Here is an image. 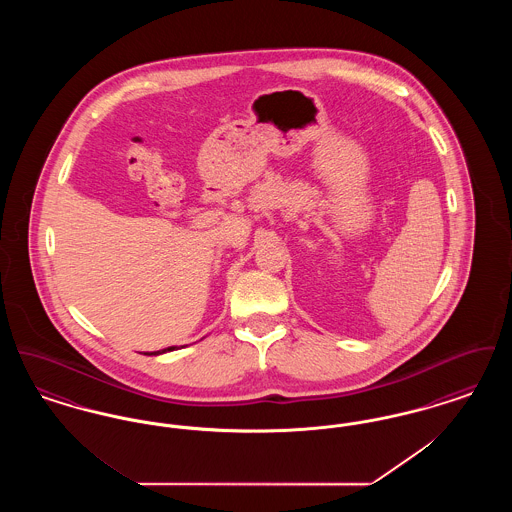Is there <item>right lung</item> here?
<instances>
[{
	"mask_svg": "<svg viewBox=\"0 0 512 512\" xmlns=\"http://www.w3.org/2000/svg\"><path fill=\"white\" fill-rule=\"evenodd\" d=\"M182 347V345H180ZM180 347H176V345H171V347H167V349H161V351H151V353H144V355H163V353H169V351H174V349H180Z\"/></svg>",
	"mask_w": 512,
	"mask_h": 512,
	"instance_id": "add662e5",
	"label": "right lung"
}]
</instances>
